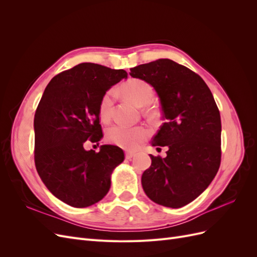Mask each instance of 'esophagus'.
Instances as JSON below:
<instances>
[{
    "label": "esophagus",
    "mask_w": 257,
    "mask_h": 257,
    "mask_svg": "<svg viewBox=\"0 0 257 257\" xmlns=\"http://www.w3.org/2000/svg\"><path fill=\"white\" fill-rule=\"evenodd\" d=\"M135 157V153L134 152H130V151H127L126 153H125V158L127 159V160H131L132 158H134Z\"/></svg>",
    "instance_id": "obj_1"
}]
</instances>
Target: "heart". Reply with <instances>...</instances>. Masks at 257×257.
Returning <instances> with one entry per match:
<instances>
[{
	"mask_svg": "<svg viewBox=\"0 0 257 257\" xmlns=\"http://www.w3.org/2000/svg\"><path fill=\"white\" fill-rule=\"evenodd\" d=\"M121 93L124 97L137 107L148 106L154 96V90L151 84L138 78H132L124 82L121 85ZM114 94V89H110L105 92V94L99 100L98 111L100 119L103 121H108L110 119ZM145 110L149 114H155V111L150 108H147ZM149 135L150 131L144 126L114 125L107 132L108 141L128 150L136 149L139 145L143 144L149 137Z\"/></svg>",
	"mask_w": 257,
	"mask_h": 257,
	"instance_id": "obj_1",
	"label": "heart"
}]
</instances>
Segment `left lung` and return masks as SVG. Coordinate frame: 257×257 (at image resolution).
Listing matches in <instances>:
<instances>
[{"mask_svg": "<svg viewBox=\"0 0 257 257\" xmlns=\"http://www.w3.org/2000/svg\"><path fill=\"white\" fill-rule=\"evenodd\" d=\"M130 71L157 91L165 119L152 146H166L167 157L150 154L151 166L142 177L144 191L154 203L181 208L197 198L219 170V108L203 78L173 60L159 59Z\"/></svg>", "mask_w": 257, "mask_h": 257, "instance_id": "obj_1", "label": "left lung"}]
</instances>
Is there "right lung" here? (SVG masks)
I'll list each match as a JSON object with an SVG mask.
<instances>
[{
  "label": "right lung",
  "mask_w": 257,
  "mask_h": 257,
  "mask_svg": "<svg viewBox=\"0 0 257 257\" xmlns=\"http://www.w3.org/2000/svg\"><path fill=\"white\" fill-rule=\"evenodd\" d=\"M123 78L124 69L81 63L54 76L37 106L36 170L53 195L69 206L84 208L103 199L112 170L124 160L119 147L104 145L98 152L83 148L103 137L99 100Z\"/></svg>",
  "instance_id": "right-lung-1"
}]
</instances>
